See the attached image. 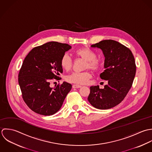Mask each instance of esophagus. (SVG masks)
<instances>
[{
    "instance_id": "obj_1",
    "label": "esophagus",
    "mask_w": 152,
    "mask_h": 152,
    "mask_svg": "<svg viewBox=\"0 0 152 152\" xmlns=\"http://www.w3.org/2000/svg\"><path fill=\"white\" fill-rule=\"evenodd\" d=\"M82 86L81 85H77V84H75V85H73V88H81Z\"/></svg>"
}]
</instances>
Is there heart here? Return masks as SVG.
<instances>
[{"mask_svg": "<svg viewBox=\"0 0 152 152\" xmlns=\"http://www.w3.org/2000/svg\"><path fill=\"white\" fill-rule=\"evenodd\" d=\"M75 55L85 60L86 63L85 69L90 68L93 70H97L101 66V62L96 57V53L88 48H82L75 52ZM60 64L61 68L69 71L72 66V61L70 56L65 53L61 58ZM91 72L88 70L83 72H73L66 77V80L70 83L76 84H87L91 78Z\"/></svg>", "mask_w": 152, "mask_h": 152, "instance_id": "heart-1", "label": "heart"}]
</instances>
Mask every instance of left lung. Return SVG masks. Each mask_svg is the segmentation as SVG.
<instances>
[{
	"mask_svg": "<svg viewBox=\"0 0 152 152\" xmlns=\"http://www.w3.org/2000/svg\"><path fill=\"white\" fill-rule=\"evenodd\" d=\"M100 49L105 57L102 79L107 80L104 89L91 86L88 100L99 109H109L119 104L130 89L135 76L136 66L131 50L113 40H104L91 45Z\"/></svg>",
	"mask_w": 152,
	"mask_h": 152,
	"instance_id": "obj_1",
	"label": "left lung"
}]
</instances>
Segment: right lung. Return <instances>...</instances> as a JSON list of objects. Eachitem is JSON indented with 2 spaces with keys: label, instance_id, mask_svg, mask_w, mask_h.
<instances>
[{
  "label": "right lung",
  "instance_id": "add662e5",
  "mask_svg": "<svg viewBox=\"0 0 152 152\" xmlns=\"http://www.w3.org/2000/svg\"><path fill=\"white\" fill-rule=\"evenodd\" d=\"M71 48L66 43L50 42L34 48L25 58L18 82L24 102L34 112L50 116L61 109L72 86L64 82L50 88V82L61 79V58Z\"/></svg>",
  "mask_w": 152,
  "mask_h": 152
}]
</instances>
